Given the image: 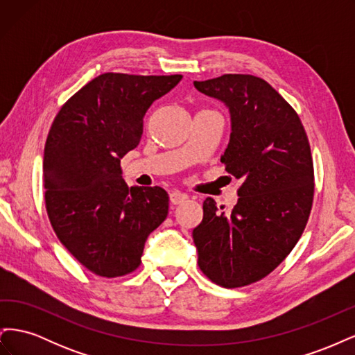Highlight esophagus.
Returning <instances> with one entry per match:
<instances>
[{"mask_svg": "<svg viewBox=\"0 0 355 355\" xmlns=\"http://www.w3.org/2000/svg\"><path fill=\"white\" fill-rule=\"evenodd\" d=\"M188 200V196L185 194V192H180V191H173L170 192V202L171 204H182L184 201Z\"/></svg>", "mask_w": 355, "mask_h": 355, "instance_id": "1", "label": "esophagus"}]
</instances>
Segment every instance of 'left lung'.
Wrapping results in <instances>:
<instances>
[{"instance_id":"left-lung-1","label":"left lung","mask_w":355,"mask_h":355,"mask_svg":"<svg viewBox=\"0 0 355 355\" xmlns=\"http://www.w3.org/2000/svg\"><path fill=\"white\" fill-rule=\"evenodd\" d=\"M194 85L230 108L232 133L222 163L241 180L228 216L213 198L204 201L192 231L198 266L218 286H249L286 259L306 227L314 200L308 136L296 111L259 77L225 73Z\"/></svg>"}]
</instances>
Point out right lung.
Listing matches in <instances>:
<instances>
[{
    "mask_svg": "<svg viewBox=\"0 0 355 355\" xmlns=\"http://www.w3.org/2000/svg\"><path fill=\"white\" fill-rule=\"evenodd\" d=\"M180 80L106 72L53 120L42 159L47 214L60 243L96 275L136 271L148 235L167 218V192L128 188L120 161L141 142L149 106Z\"/></svg>",
    "mask_w": 355,
    "mask_h": 355,
    "instance_id": "right-lung-1",
    "label": "right lung"
}]
</instances>
